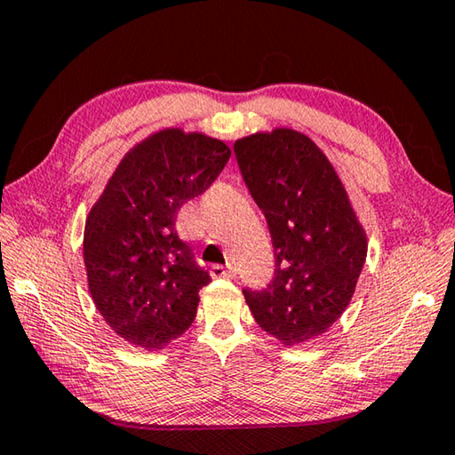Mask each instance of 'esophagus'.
Listing matches in <instances>:
<instances>
[{"instance_id":"34e87169","label":"esophagus","mask_w":455,"mask_h":455,"mask_svg":"<svg viewBox=\"0 0 455 455\" xmlns=\"http://www.w3.org/2000/svg\"><path fill=\"white\" fill-rule=\"evenodd\" d=\"M211 275L217 276V279H220V276L222 279H230V276L236 275V271H235V267H230V265H212Z\"/></svg>"}]
</instances>
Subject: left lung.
Here are the masks:
<instances>
[{
    "instance_id": "8db88e82",
    "label": "left lung",
    "mask_w": 455,
    "mask_h": 455,
    "mask_svg": "<svg viewBox=\"0 0 455 455\" xmlns=\"http://www.w3.org/2000/svg\"><path fill=\"white\" fill-rule=\"evenodd\" d=\"M238 171L263 211L275 273L243 289L259 327L284 345L321 335L353 297L367 238L337 172L311 138L289 128L235 142Z\"/></svg>"
}]
</instances>
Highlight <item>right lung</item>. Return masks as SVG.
I'll return each instance as SVG.
<instances>
[{
  "label": "right lung",
  "mask_w": 455,
  "mask_h": 455,
  "mask_svg": "<svg viewBox=\"0 0 455 455\" xmlns=\"http://www.w3.org/2000/svg\"><path fill=\"white\" fill-rule=\"evenodd\" d=\"M228 158L225 142L163 130L126 154L88 214L90 295L136 347L163 349L196 317L198 291L211 275L176 233V214L217 180Z\"/></svg>",
  "instance_id": "1"
}]
</instances>
